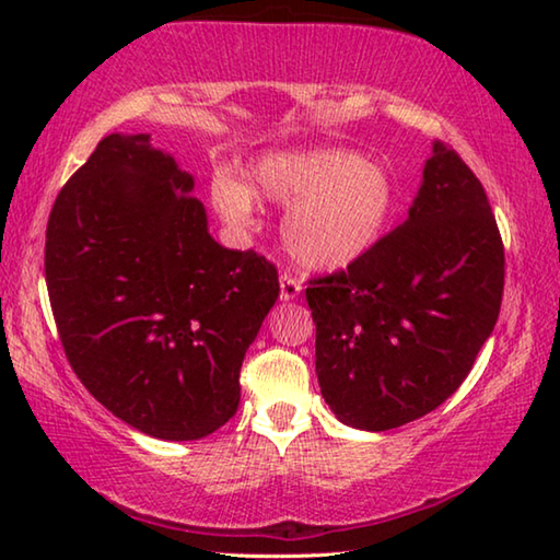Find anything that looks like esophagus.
<instances>
[{
    "label": "esophagus",
    "instance_id": "esophagus-1",
    "mask_svg": "<svg viewBox=\"0 0 560 560\" xmlns=\"http://www.w3.org/2000/svg\"><path fill=\"white\" fill-rule=\"evenodd\" d=\"M301 293V283L289 277V273H281L279 277V299L281 301H293Z\"/></svg>",
    "mask_w": 560,
    "mask_h": 560
}]
</instances>
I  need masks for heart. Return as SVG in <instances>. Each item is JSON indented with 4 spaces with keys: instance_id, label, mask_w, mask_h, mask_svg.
I'll use <instances>...</instances> for the list:
<instances>
[{
    "instance_id": "1",
    "label": "heart",
    "mask_w": 560,
    "mask_h": 560,
    "mask_svg": "<svg viewBox=\"0 0 560 560\" xmlns=\"http://www.w3.org/2000/svg\"><path fill=\"white\" fill-rule=\"evenodd\" d=\"M254 197L289 205L281 236L301 269L340 271L383 240L395 183L377 160L340 148L269 153L252 165L246 185L230 175L212 183V205L226 224H249Z\"/></svg>"
}]
</instances>
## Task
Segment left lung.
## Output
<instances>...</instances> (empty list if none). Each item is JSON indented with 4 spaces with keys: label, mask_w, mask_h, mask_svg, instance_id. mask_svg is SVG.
<instances>
[{
    "label": "left lung",
    "mask_w": 560,
    "mask_h": 560,
    "mask_svg": "<svg viewBox=\"0 0 560 560\" xmlns=\"http://www.w3.org/2000/svg\"><path fill=\"white\" fill-rule=\"evenodd\" d=\"M501 293L504 244L485 187L434 143L407 220L306 289L320 395L340 422L368 432L432 412L469 375Z\"/></svg>",
    "instance_id": "8db88e82"
}]
</instances>
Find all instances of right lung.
Segmentation results:
<instances>
[{"mask_svg":"<svg viewBox=\"0 0 560 560\" xmlns=\"http://www.w3.org/2000/svg\"><path fill=\"white\" fill-rule=\"evenodd\" d=\"M195 177L148 132H110L56 197L46 289L86 390L158 440H202L240 407V371L279 299L254 252L217 244Z\"/></svg>","mask_w":560,"mask_h":560,"instance_id":"add662e5","label":"right lung"}]
</instances>
